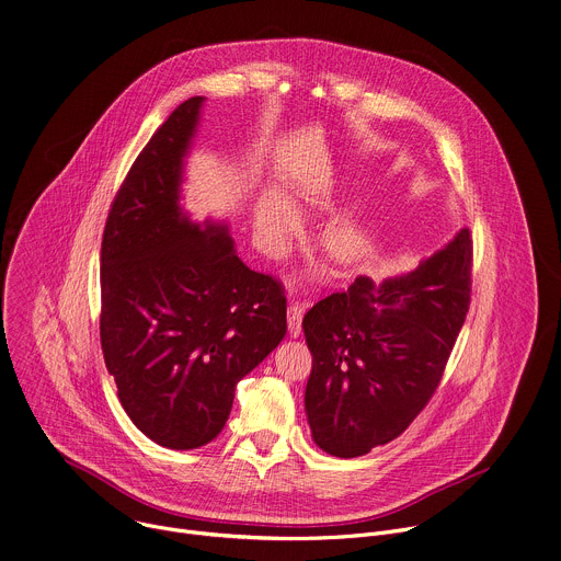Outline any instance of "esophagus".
Wrapping results in <instances>:
<instances>
[{
    "mask_svg": "<svg viewBox=\"0 0 561 561\" xmlns=\"http://www.w3.org/2000/svg\"><path fill=\"white\" fill-rule=\"evenodd\" d=\"M301 319H304V308L299 304H290L288 306V333H290V337H299Z\"/></svg>",
    "mask_w": 561,
    "mask_h": 561,
    "instance_id": "34e87169",
    "label": "esophagus"
}]
</instances>
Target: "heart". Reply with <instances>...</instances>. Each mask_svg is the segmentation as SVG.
I'll return each instance as SVG.
<instances>
[{"label":"heart","mask_w":561,"mask_h":561,"mask_svg":"<svg viewBox=\"0 0 561 561\" xmlns=\"http://www.w3.org/2000/svg\"><path fill=\"white\" fill-rule=\"evenodd\" d=\"M255 226L266 249L273 255H282L299 234L301 217L284 191L271 188L255 206ZM327 244L335 255H348L355 249V230L348 226H335L327 237Z\"/></svg>","instance_id":"1"}]
</instances>
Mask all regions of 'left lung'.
Segmentation results:
<instances>
[{
	"label": "left lung",
	"instance_id": "1",
	"mask_svg": "<svg viewBox=\"0 0 561 561\" xmlns=\"http://www.w3.org/2000/svg\"><path fill=\"white\" fill-rule=\"evenodd\" d=\"M470 264L463 228L415 271L381 284L357 277L304 314L312 355L304 404L319 448L366 455L424 411L463 327Z\"/></svg>",
	"mask_w": 561,
	"mask_h": 561
}]
</instances>
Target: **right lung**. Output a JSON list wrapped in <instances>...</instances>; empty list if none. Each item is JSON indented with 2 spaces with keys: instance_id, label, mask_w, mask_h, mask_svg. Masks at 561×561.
Listing matches in <instances>:
<instances>
[{
  "instance_id": "right-lung-1",
  "label": "right lung",
  "mask_w": 561,
  "mask_h": 561,
  "mask_svg": "<svg viewBox=\"0 0 561 561\" xmlns=\"http://www.w3.org/2000/svg\"><path fill=\"white\" fill-rule=\"evenodd\" d=\"M202 104L186 100L154 130L102 239L106 368L130 422L173 450L221 433L237 381L286 335L282 284L237 257L226 224H195L180 206Z\"/></svg>"
}]
</instances>
